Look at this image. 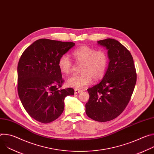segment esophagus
<instances>
[{
	"label": "esophagus",
	"mask_w": 154,
	"mask_h": 154,
	"mask_svg": "<svg viewBox=\"0 0 154 154\" xmlns=\"http://www.w3.org/2000/svg\"><path fill=\"white\" fill-rule=\"evenodd\" d=\"M81 92H82V90H80L75 89V90H74V93H75V94H78V93H81Z\"/></svg>",
	"instance_id": "34e87169"
}]
</instances>
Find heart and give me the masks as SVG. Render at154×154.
<instances>
[{"instance_id":"obj_1","label":"heart","mask_w":154,"mask_h":154,"mask_svg":"<svg viewBox=\"0 0 154 154\" xmlns=\"http://www.w3.org/2000/svg\"><path fill=\"white\" fill-rule=\"evenodd\" d=\"M72 56L78 63L82 64V74L69 77L66 80L68 86L83 89L91 83L93 79L97 81L104 76L108 63V55L104 51H96L91 47L82 46L72 52ZM58 64L63 74H68L71 72L72 64L68 55L61 56Z\"/></svg>"}]
</instances>
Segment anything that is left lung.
Segmentation results:
<instances>
[{
    "mask_svg": "<svg viewBox=\"0 0 154 154\" xmlns=\"http://www.w3.org/2000/svg\"><path fill=\"white\" fill-rule=\"evenodd\" d=\"M108 50V66L100 82L88 89L90 99L85 105L91 119L106 122L124 110L134 92L137 74L133 57L118 41L107 38L97 41Z\"/></svg>",
    "mask_w": 154,
    "mask_h": 154,
    "instance_id": "1",
    "label": "left lung"
}]
</instances>
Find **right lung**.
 <instances>
[{
	"mask_svg": "<svg viewBox=\"0 0 154 154\" xmlns=\"http://www.w3.org/2000/svg\"><path fill=\"white\" fill-rule=\"evenodd\" d=\"M75 46L72 42L39 39L22 54L17 65V91L29 115L48 124L64 110V99L72 96V88L59 89L63 80L58 60Z\"/></svg>",
	"mask_w": 154,
	"mask_h": 154,
	"instance_id": "add662e5",
	"label": "right lung"
}]
</instances>
